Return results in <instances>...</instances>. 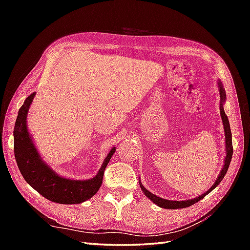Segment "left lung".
Here are the masks:
<instances>
[{"label": "left lung", "instance_id": "obj_1", "mask_svg": "<svg viewBox=\"0 0 250 250\" xmlns=\"http://www.w3.org/2000/svg\"><path fill=\"white\" fill-rule=\"evenodd\" d=\"M218 90H219V97H220V116H221V120L222 124H224V130H225V137H226V157H225V163L224 167H222L221 171L218 175V177L216 178V182L211 185V187L206 191V192L202 193L198 196H195L194 199H190V200H186V201H172V200H167V199H162L160 196L155 195L153 193H151L150 191H148L143 184L141 183L140 179V186L141 189L144 194L147 196L148 199H150L151 202H153L156 205H158L159 207H162V208H167V209H179V208H185V207H189L191 205H193L196 202H199L200 200H202L204 198L206 194H208L209 192H211L217 186L220 184V182L224 179L225 175L229 168L231 159H232V155H233V146H232V133H231V129H230V124H229V119L225 113L224 109V105L226 102V91L224 89V84H222L221 81H218Z\"/></svg>", "mask_w": 250, "mask_h": 250}]
</instances>
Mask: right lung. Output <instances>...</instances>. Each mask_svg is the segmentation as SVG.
Masks as SVG:
<instances>
[{
	"label": "right lung",
	"mask_w": 250,
	"mask_h": 250,
	"mask_svg": "<svg viewBox=\"0 0 250 250\" xmlns=\"http://www.w3.org/2000/svg\"><path fill=\"white\" fill-rule=\"evenodd\" d=\"M34 97L35 92L25 99L14 128V150L19 171L25 182L47 200L59 204H81L99 191L104 171L116 148H111L92 178L81 180L60 176L42 159L26 125V117Z\"/></svg>",
	"instance_id": "obj_1"
}]
</instances>
